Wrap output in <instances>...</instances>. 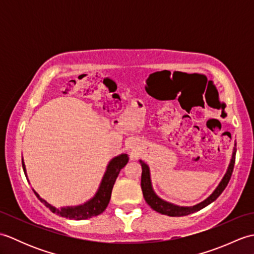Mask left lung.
<instances>
[{
    "mask_svg": "<svg viewBox=\"0 0 254 254\" xmlns=\"http://www.w3.org/2000/svg\"><path fill=\"white\" fill-rule=\"evenodd\" d=\"M236 152L237 149L236 147L234 148V153H233V158H231V161L228 167V170L226 172L225 177L223 178L222 182L219 183V186L217 187L216 190L213 192L212 195H210L208 198L205 199L202 203H199L195 206L192 207H181V206H177V205H174L171 203H168L164 201V199L159 198L157 195H156L155 192L153 191L152 188V183H150V177H149V169L148 166L144 163V161L139 160V164L142 166V180H141V187H142V191H143V196L145 198V201L152 207L156 212H158L163 215H167V216H171V217H180V216H186V215L195 213L197 210L204 208L205 206H207L208 204L214 202L220 194L223 193V191L227 187L228 182L231 178V175H233L234 171V166H235V160H236Z\"/></svg>",
    "mask_w": 254,
    "mask_h": 254,
    "instance_id": "left-lung-1",
    "label": "left lung"
}]
</instances>
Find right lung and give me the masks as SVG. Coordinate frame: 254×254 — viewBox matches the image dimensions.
Masks as SVG:
<instances>
[{
  "label": "right lung",
  "mask_w": 254,
  "mask_h": 254,
  "mask_svg": "<svg viewBox=\"0 0 254 254\" xmlns=\"http://www.w3.org/2000/svg\"><path fill=\"white\" fill-rule=\"evenodd\" d=\"M127 161H128V157L127 154H122L113 158L109 163V165H108L107 171L104 176V179L101 181L98 192L96 193V195L91 198L90 201L85 203L84 205H79V206L62 207L61 209H59L55 206H52V205L48 204L44 198H41L39 195H38L37 192L35 191L34 192L36 194V196L40 199L41 203H44L52 213L59 215V216L69 218V219H75V220L91 218L101 214L108 206L111 197L112 188H113V185H115L117 177L119 175V172H120V170L127 164ZM21 164H23L24 172H26L24 161H21Z\"/></svg>",
  "instance_id": "add662e5"
}]
</instances>
